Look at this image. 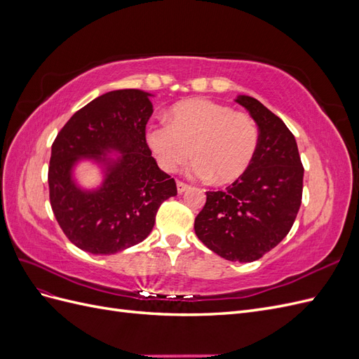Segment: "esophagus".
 <instances>
[{
    "label": "esophagus",
    "instance_id": "34e87169",
    "mask_svg": "<svg viewBox=\"0 0 359 359\" xmlns=\"http://www.w3.org/2000/svg\"><path fill=\"white\" fill-rule=\"evenodd\" d=\"M189 189H190L189 184L182 182V181H178V182H177V190H178V193H180V194H181V193H184L186 190H189Z\"/></svg>",
    "mask_w": 359,
    "mask_h": 359
}]
</instances>
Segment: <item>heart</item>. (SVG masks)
I'll return each mask as SVG.
<instances>
[{
	"mask_svg": "<svg viewBox=\"0 0 359 359\" xmlns=\"http://www.w3.org/2000/svg\"><path fill=\"white\" fill-rule=\"evenodd\" d=\"M147 144L166 172H175L196 158L193 177L215 184L232 182L252 165L259 145L255 119L232 107L193 99L172 107L169 121L161 119L147 130Z\"/></svg>",
	"mask_w": 359,
	"mask_h": 359,
	"instance_id": "heart-1",
	"label": "heart"
}]
</instances>
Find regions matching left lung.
<instances>
[{
  "mask_svg": "<svg viewBox=\"0 0 359 359\" xmlns=\"http://www.w3.org/2000/svg\"><path fill=\"white\" fill-rule=\"evenodd\" d=\"M259 127L252 165L232 186L206 191L194 220L199 240L232 262H253L289 233L302 198L304 168L295 136L259 100L238 95Z\"/></svg>",
  "mask_w": 359,
  "mask_h": 359,
  "instance_id": "obj_1",
  "label": "left lung"
}]
</instances>
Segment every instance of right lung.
Wrapping results in <instances>:
<instances>
[{"label": "right lung", "instance_id": "right-lung-1", "mask_svg": "<svg viewBox=\"0 0 359 359\" xmlns=\"http://www.w3.org/2000/svg\"><path fill=\"white\" fill-rule=\"evenodd\" d=\"M149 97L140 90L106 93L76 112L53 140L50 206L62 232L83 252L114 255L142 243L160 205L177 196L175 180L157 166L145 139L153 115ZM81 159L104 168V182L95 191L81 189L72 178Z\"/></svg>", "mask_w": 359, "mask_h": 359}]
</instances>
